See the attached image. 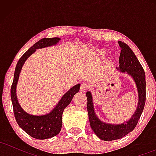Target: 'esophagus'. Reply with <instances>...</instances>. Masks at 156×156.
I'll use <instances>...</instances> for the list:
<instances>
[{"label": "esophagus", "mask_w": 156, "mask_h": 156, "mask_svg": "<svg viewBox=\"0 0 156 156\" xmlns=\"http://www.w3.org/2000/svg\"><path fill=\"white\" fill-rule=\"evenodd\" d=\"M87 88H88V85H87L86 83H82L80 84V92H85V91L87 89Z\"/></svg>", "instance_id": "34e87169"}]
</instances>
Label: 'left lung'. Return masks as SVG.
Masks as SVG:
<instances>
[{
    "instance_id": "8db88e82",
    "label": "left lung",
    "mask_w": 156,
    "mask_h": 156,
    "mask_svg": "<svg viewBox=\"0 0 156 156\" xmlns=\"http://www.w3.org/2000/svg\"><path fill=\"white\" fill-rule=\"evenodd\" d=\"M118 43L122 48L119 59V70L121 72H127L128 74L133 77L139 92V103L135 114L130 120L119 125L106 124L97 117L93 108L91 92H87L86 93L90 126L94 133L100 139L104 141H112L121 139L131 132L136 126L138 121L144 110L146 101V80L144 69L128 44L120 41H119Z\"/></svg>"
}]
</instances>
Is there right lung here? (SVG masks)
Wrapping results in <instances>:
<instances>
[{"label": "right lung", "mask_w": 156, "mask_h": 156, "mask_svg": "<svg viewBox=\"0 0 156 156\" xmlns=\"http://www.w3.org/2000/svg\"><path fill=\"white\" fill-rule=\"evenodd\" d=\"M59 38H43L30 48L20 58L16 66L14 80L11 87V98L13 105L14 114L17 124L28 135L37 139H46L59 133L62 126V114L64 109L70 103L73 96L78 92L80 84L74 86L64 94L55 108L49 114L43 116H34L27 114L23 110L16 96V86L23 64L26 60L36 51V49L42 48L58 43Z\"/></svg>", "instance_id": "right-lung-1"}]
</instances>
